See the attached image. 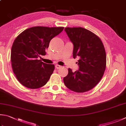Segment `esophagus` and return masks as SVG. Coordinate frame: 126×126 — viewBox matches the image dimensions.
Instances as JSON below:
<instances>
[{"label": "esophagus", "instance_id": "obj_1", "mask_svg": "<svg viewBox=\"0 0 126 126\" xmlns=\"http://www.w3.org/2000/svg\"><path fill=\"white\" fill-rule=\"evenodd\" d=\"M55 67L56 69H59V68H60L61 67V66L60 65H58V64H56V65H55Z\"/></svg>", "mask_w": 126, "mask_h": 126}]
</instances>
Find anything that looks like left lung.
I'll return each instance as SVG.
<instances>
[{
	"label": "left lung",
	"instance_id": "8db88e82",
	"mask_svg": "<svg viewBox=\"0 0 126 126\" xmlns=\"http://www.w3.org/2000/svg\"><path fill=\"white\" fill-rule=\"evenodd\" d=\"M65 31L73 46V58H78L79 68L75 72L68 68L63 78L65 85L71 91H89L101 80L106 68V56L100 39L82 27H66Z\"/></svg>",
	"mask_w": 126,
	"mask_h": 126
}]
</instances>
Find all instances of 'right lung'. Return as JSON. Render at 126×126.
I'll list each match as a JSON object with an SVG mask.
<instances>
[{
    "label": "right lung",
    "instance_id": "right-lung-1",
    "mask_svg": "<svg viewBox=\"0 0 126 126\" xmlns=\"http://www.w3.org/2000/svg\"><path fill=\"white\" fill-rule=\"evenodd\" d=\"M64 27L37 26L25 30L14 41L11 50V65L14 74L21 84L31 89L46 84L55 66L42 62L51 40Z\"/></svg>",
    "mask_w": 126,
    "mask_h": 126
}]
</instances>
